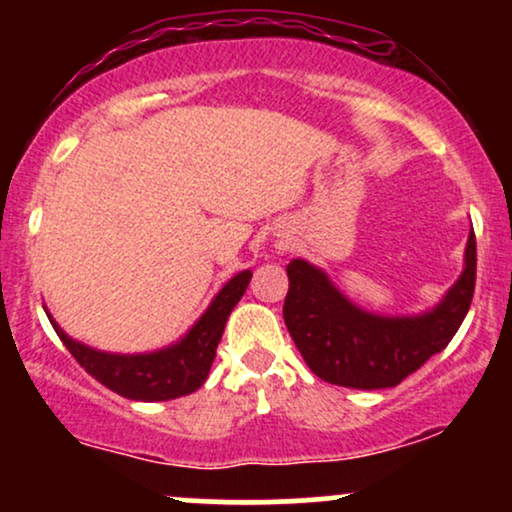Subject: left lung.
Instances as JSON below:
<instances>
[{
    "instance_id": "1",
    "label": "left lung",
    "mask_w": 512,
    "mask_h": 512,
    "mask_svg": "<svg viewBox=\"0 0 512 512\" xmlns=\"http://www.w3.org/2000/svg\"><path fill=\"white\" fill-rule=\"evenodd\" d=\"M286 274L284 320L308 368L332 385L383 390L440 354L460 330L477 281V238L469 233L460 279L436 308L421 315L366 313L305 260H291Z\"/></svg>"
}]
</instances>
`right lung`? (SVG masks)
I'll return each instance as SVG.
<instances>
[{
    "label": "right lung",
    "instance_id": "add662e5",
    "mask_svg": "<svg viewBox=\"0 0 512 512\" xmlns=\"http://www.w3.org/2000/svg\"><path fill=\"white\" fill-rule=\"evenodd\" d=\"M250 276V269L233 276L216 293V298L204 310V315L199 317L195 327L178 344L161 351H151V354L127 356L96 351L91 346L74 342L72 337H67L60 330V325L52 320L50 313L48 317L52 327H55L57 337L69 349V354L98 383L117 392V395L137 399V402H168V399L190 395V392L204 385L211 363H214L216 346L221 342L228 315L243 298L250 284Z\"/></svg>",
    "mask_w": 512,
    "mask_h": 512
}]
</instances>
